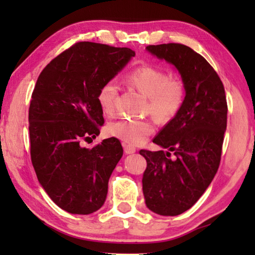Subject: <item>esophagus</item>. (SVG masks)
Segmentation results:
<instances>
[{"mask_svg": "<svg viewBox=\"0 0 255 255\" xmlns=\"http://www.w3.org/2000/svg\"><path fill=\"white\" fill-rule=\"evenodd\" d=\"M123 146H124V150H125V153L126 154H133L136 152V148L133 147V146H131V145H128V144H123Z\"/></svg>", "mask_w": 255, "mask_h": 255, "instance_id": "obj_1", "label": "esophagus"}]
</instances>
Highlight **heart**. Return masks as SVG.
Listing matches in <instances>:
<instances>
[{
    "mask_svg": "<svg viewBox=\"0 0 255 255\" xmlns=\"http://www.w3.org/2000/svg\"><path fill=\"white\" fill-rule=\"evenodd\" d=\"M128 84L148 98L147 111L161 124L171 122L179 114L185 100V85L179 76L169 75L165 70L150 65L133 68L127 75ZM119 93L118 83L108 80L98 91L97 100L106 116L116 111ZM150 120L119 119L107 126V132L128 145L144 144L154 132Z\"/></svg>",
    "mask_w": 255,
    "mask_h": 255,
    "instance_id": "heart-1",
    "label": "heart"
}]
</instances>
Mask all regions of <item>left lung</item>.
<instances>
[{
  "label": "left lung",
  "instance_id": "left-lung-1",
  "mask_svg": "<svg viewBox=\"0 0 255 255\" xmlns=\"http://www.w3.org/2000/svg\"><path fill=\"white\" fill-rule=\"evenodd\" d=\"M146 48L173 64L185 85L180 112L153 139L167 152L139 150L147 162L146 206L158 215L176 216L199 200L217 173L227 125L225 89L213 66L190 47L170 42Z\"/></svg>",
  "mask_w": 255,
  "mask_h": 255
}]
</instances>
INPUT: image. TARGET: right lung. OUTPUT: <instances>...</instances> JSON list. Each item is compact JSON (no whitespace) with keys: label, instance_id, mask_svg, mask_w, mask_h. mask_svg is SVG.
Here are the masks:
<instances>
[{"label":"right lung","instance_id":"add662e5","mask_svg":"<svg viewBox=\"0 0 255 255\" xmlns=\"http://www.w3.org/2000/svg\"><path fill=\"white\" fill-rule=\"evenodd\" d=\"M135 51L76 42L50 60L34 85L29 108L30 156L38 181L59 208L89 215L100 209L124 154L117 138L83 147L105 124L97 96Z\"/></svg>","mask_w":255,"mask_h":255}]
</instances>
